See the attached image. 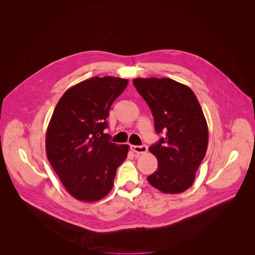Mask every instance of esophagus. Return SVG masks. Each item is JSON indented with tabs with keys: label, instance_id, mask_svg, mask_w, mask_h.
Segmentation results:
<instances>
[{
	"label": "esophagus",
	"instance_id": "esophagus-1",
	"mask_svg": "<svg viewBox=\"0 0 255 255\" xmlns=\"http://www.w3.org/2000/svg\"><path fill=\"white\" fill-rule=\"evenodd\" d=\"M131 149H132V151L134 152V153L144 154V153H146V151H148V146H146L145 144H142V145H131Z\"/></svg>",
	"mask_w": 255,
	"mask_h": 255
}]
</instances>
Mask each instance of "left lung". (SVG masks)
Here are the masks:
<instances>
[{"label": "left lung", "mask_w": 255, "mask_h": 255, "mask_svg": "<svg viewBox=\"0 0 255 255\" xmlns=\"http://www.w3.org/2000/svg\"><path fill=\"white\" fill-rule=\"evenodd\" d=\"M137 92L148 103L155 130L164 136L149 148L158 168L148 182L163 193L186 191L206 156L209 141L207 120L192 90L170 78H134Z\"/></svg>", "instance_id": "left-lung-1"}]
</instances>
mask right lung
I'll list each match as a JSON object with an SVG mask.
<instances>
[{
  "mask_svg": "<svg viewBox=\"0 0 255 255\" xmlns=\"http://www.w3.org/2000/svg\"><path fill=\"white\" fill-rule=\"evenodd\" d=\"M128 79L94 76L67 90L46 130V156L68 193L80 202L100 200L113 189L129 145L109 140L103 130L113 102Z\"/></svg>",
  "mask_w": 255,
  "mask_h": 255,
  "instance_id": "right-lung-1",
  "label": "right lung"
}]
</instances>
